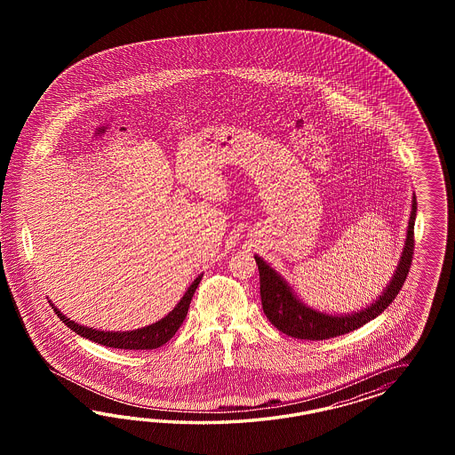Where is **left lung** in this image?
Returning <instances> with one entry per match:
<instances>
[{"label":"left lung","mask_w":455,"mask_h":455,"mask_svg":"<svg viewBox=\"0 0 455 455\" xmlns=\"http://www.w3.org/2000/svg\"><path fill=\"white\" fill-rule=\"evenodd\" d=\"M415 215H417V198L413 195L405 245L402 250V257L397 263L395 274L392 275V280L388 282V285L375 302L352 314L335 315V314L318 312L315 308L308 307L295 295V291L285 282L283 276L276 274L262 257L255 255V262L259 265V274H260L262 308L267 318L272 322L274 327L290 337L303 339V340H325L337 335H344L348 331H357L358 327L365 325L372 318L379 317L399 295L400 289L411 270Z\"/></svg>","instance_id":"8db88e82"}]
</instances>
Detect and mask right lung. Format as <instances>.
Returning <instances> with one entry per match:
<instances>
[{
	"instance_id": "add662e5",
	"label": "right lung",
	"mask_w": 455,
	"mask_h": 455,
	"mask_svg": "<svg viewBox=\"0 0 455 455\" xmlns=\"http://www.w3.org/2000/svg\"><path fill=\"white\" fill-rule=\"evenodd\" d=\"M202 275L196 276L192 282V285L185 291V295L180 299L177 307L162 318L158 322H155L148 327L143 329H137V331H97V329H90L76 323L75 320H69L67 315H63L55 305L50 300L52 308L58 314L60 320H63V323L69 327L71 331L78 335H82L83 339H88L95 344L105 345V347H113V348H124V350H152V348H158L160 345L166 344L180 329V325L183 323V320L188 314V307L192 302L193 293L198 287Z\"/></svg>"
}]
</instances>
